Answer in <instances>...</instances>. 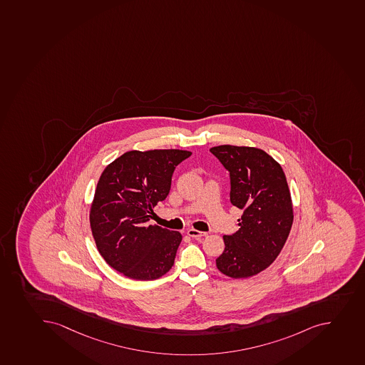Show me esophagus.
I'll use <instances>...</instances> for the list:
<instances>
[{
	"label": "esophagus",
	"instance_id": "1",
	"mask_svg": "<svg viewBox=\"0 0 365 365\" xmlns=\"http://www.w3.org/2000/svg\"><path fill=\"white\" fill-rule=\"evenodd\" d=\"M187 235L192 237V238H201V237L206 235V232L197 231L195 228H190V230H187Z\"/></svg>",
	"mask_w": 365,
	"mask_h": 365
}]
</instances>
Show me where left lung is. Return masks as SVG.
I'll use <instances>...</instances> for the list:
<instances>
[{
	"label": "left lung",
	"mask_w": 365,
	"mask_h": 365,
	"mask_svg": "<svg viewBox=\"0 0 365 365\" xmlns=\"http://www.w3.org/2000/svg\"><path fill=\"white\" fill-rule=\"evenodd\" d=\"M230 172V200L242 210L239 230L224 235L225 250L217 267L235 279L267 269L279 255L293 222L287 177L272 157L256 147L222 146L210 150Z\"/></svg>",
	"instance_id": "obj_1"
}]
</instances>
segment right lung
Masks as SVG:
<instances>
[{
  "instance_id": "1",
  "label": "right lung",
  "mask_w": 365,
  "mask_h": 365,
  "mask_svg": "<svg viewBox=\"0 0 365 365\" xmlns=\"http://www.w3.org/2000/svg\"><path fill=\"white\" fill-rule=\"evenodd\" d=\"M181 150H130L105 168L89 213L100 255L123 276L160 278L172 269L180 232L150 225L153 207L166 199L174 170L191 157Z\"/></svg>"
}]
</instances>
